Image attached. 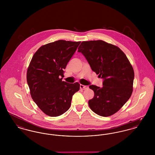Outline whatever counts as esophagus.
Wrapping results in <instances>:
<instances>
[{
  "instance_id": "1",
  "label": "esophagus",
  "mask_w": 155,
  "mask_h": 155,
  "mask_svg": "<svg viewBox=\"0 0 155 155\" xmlns=\"http://www.w3.org/2000/svg\"><path fill=\"white\" fill-rule=\"evenodd\" d=\"M80 88L82 89V90H85L88 89V86H85V85H83L82 84H81V85H80Z\"/></svg>"
}]
</instances>
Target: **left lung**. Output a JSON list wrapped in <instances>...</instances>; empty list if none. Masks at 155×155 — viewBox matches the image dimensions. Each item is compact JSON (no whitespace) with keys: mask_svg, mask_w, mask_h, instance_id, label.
Wrapping results in <instances>:
<instances>
[{"mask_svg":"<svg viewBox=\"0 0 155 155\" xmlns=\"http://www.w3.org/2000/svg\"><path fill=\"white\" fill-rule=\"evenodd\" d=\"M78 49L92 71L104 79L102 87H89L94 92V98L88 101L90 108L102 117L112 115L132 95L134 79L132 65L118 47L102 40L82 41Z\"/></svg>","mask_w":155,"mask_h":155,"instance_id":"1","label":"left lung"}]
</instances>
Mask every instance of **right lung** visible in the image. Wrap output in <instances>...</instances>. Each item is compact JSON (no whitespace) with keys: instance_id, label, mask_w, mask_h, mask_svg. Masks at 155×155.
<instances>
[{"instance_id":"right-lung-1","label":"right lung","mask_w":155,"mask_h":155,"mask_svg":"<svg viewBox=\"0 0 155 155\" xmlns=\"http://www.w3.org/2000/svg\"><path fill=\"white\" fill-rule=\"evenodd\" d=\"M81 41L58 40L41 46L28 67L27 82L32 99L48 116L65 113L73 95L79 91L78 82L63 81L64 69Z\"/></svg>"}]
</instances>
